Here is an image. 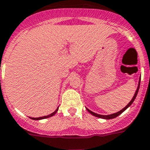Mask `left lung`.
<instances>
[{
  "label": "left lung",
  "instance_id": "left-lung-1",
  "mask_svg": "<svg viewBox=\"0 0 150 150\" xmlns=\"http://www.w3.org/2000/svg\"><path fill=\"white\" fill-rule=\"evenodd\" d=\"M140 81H141V79L140 80H139V83H138V86H137V91H136V92H135V94H134V97H133V98H132V100L129 102V103H128V105L126 106V107H124L122 110H121L120 111L117 112V113H115V114H112V115H98V114H95V113H94V112L91 111L90 110H88L87 108H86V110H87V111L89 112L90 114H91L92 115H94V116H95V117H101V118H104V119H112V118H115V117H117L118 115H121L123 111H125L127 108H128L129 106L131 105L132 103H134V99L136 98V97H137V92H138V90H139V87H140Z\"/></svg>",
  "mask_w": 150,
  "mask_h": 150
}]
</instances>
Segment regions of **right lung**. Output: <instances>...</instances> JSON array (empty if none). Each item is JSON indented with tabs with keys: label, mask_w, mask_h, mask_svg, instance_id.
<instances>
[{
	"label": "right lung",
	"mask_w": 150,
	"mask_h": 150,
	"mask_svg": "<svg viewBox=\"0 0 150 150\" xmlns=\"http://www.w3.org/2000/svg\"><path fill=\"white\" fill-rule=\"evenodd\" d=\"M57 111H58V108L56 109V110H55V112H53L52 114L47 115V116H44V117H31V118H32V119H33V120H40V119H44V118H47V117H52V116H53V115H55V113H56Z\"/></svg>",
	"instance_id": "1"
}]
</instances>
